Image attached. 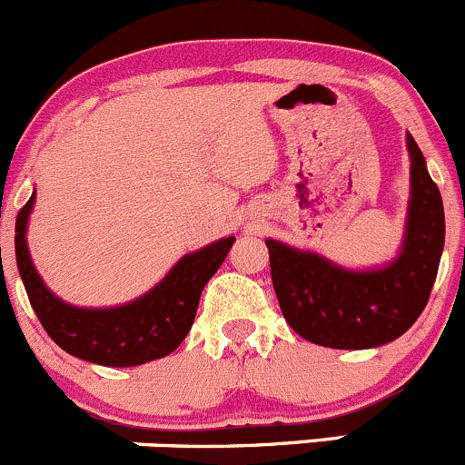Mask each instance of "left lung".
<instances>
[{
	"label": "left lung",
	"instance_id": "left-lung-1",
	"mask_svg": "<svg viewBox=\"0 0 465 465\" xmlns=\"http://www.w3.org/2000/svg\"><path fill=\"white\" fill-rule=\"evenodd\" d=\"M411 192L402 248L387 266L352 271L312 251L266 239L284 319L312 343L339 351L384 346L407 332L430 301L445 243L443 199L407 133Z\"/></svg>",
	"mask_w": 465,
	"mask_h": 465
}]
</instances>
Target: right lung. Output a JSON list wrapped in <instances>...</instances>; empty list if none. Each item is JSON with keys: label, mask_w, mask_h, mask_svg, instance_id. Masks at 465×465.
Returning a JSON list of instances; mask_svg holds the SVG:
<instances>
[{"label": "right lung", "mask_w": 465, "mask_h": 465, "mask_svg": "<svg viewBox=\"0 0 465 465\" xmlns=\"http://www.w3.org/2000/svg\"><path fill=\"white\" fill-rule=\"evenodd\" d=\"M34 203L35 192L17 214L15 257L31 307L49 337L78 360L114 369L146 364L176 351L194 323L201 292L223 264L234 237L187 252L151 292L126 305L87 310L54 296L35 271L26 246Z\"/></svg>", "instance_id": "right-lung-1"}]
</instances>
